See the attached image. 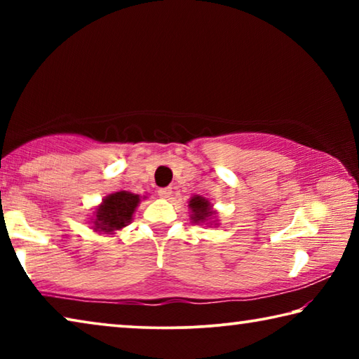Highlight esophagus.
Wrapping results in <instances>:
<instances>
[{
	"mask_svg": "<svg viewBox=\"0 0 359 359\" xmlns=\"http://www.w3.org/2000/svg\"><path fill=\"white\" fill-rule=\"evenodd\" d=\"M171 194H172L171 188H160V190H158V196L161 199H169L171 198Z\"/></svg>",
	"mask_w": 359,
	"mask_h": 359,
	"instance_id": "34e87169",
	"label": "esophagus"
}]
</instances>
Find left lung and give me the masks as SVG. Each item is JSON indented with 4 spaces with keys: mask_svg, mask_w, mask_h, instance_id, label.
Masks as SVG:
<instances>
[{
    "mask_svg": "<svg viewBox=\"0 0 359 359\" xmlns=\"http://www.w3.org/2000/svg\"><path fill=\"white\" fill-rule=\"evenodd\" d=\"M188 209H190V220L193 223H205L208 226H212V224L218 226L217 210L214 209V204L209 199L194 194V196L190 198V201H188Z\"/></svg>",
    "mask_w": 359,
    "mask_h": 359,
    "instance_id": "1",
    "label": "left lung"
}]
</instances>
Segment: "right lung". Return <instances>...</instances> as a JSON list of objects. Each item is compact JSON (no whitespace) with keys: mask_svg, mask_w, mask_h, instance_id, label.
<instances>
[{"mask_svg":"<svg viewBox=\"0 0 359 359\" xmlns=\"http://www.w3.org/2000/svg\"><path fill=\"white\" fill-rule=\"evenodd\" d=\"M147 196H139L131 191H115L107 194L101 204L95 208L93 217L90 218L95 233L115 234V231L123 229L130 224L141 199Z\"/></svg>","mask_w":359,"mask_h":359,"instance_id":"1","label":"right lung"}]
</instances>
